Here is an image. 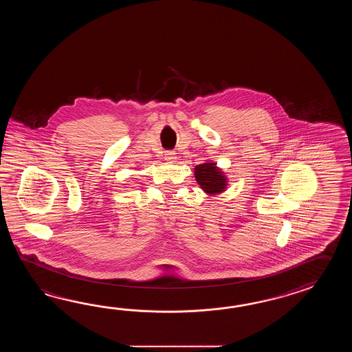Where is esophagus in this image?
Wrapping results in <instances>:
<instances>
[{
    "label": "esophagus",
    "instance_id": "1",
    "mask_svg": "<svg viewBox=\"0 0 352 352\" xmlns=\"http://www.w3.org/2000/svg\"><path fill=\"white\" fill-rule=\"evenodd\" d=\"M176 153L173 151H166L165 160L168 162H175L176 161Z\"/></svg>",
    "mask_w": 352,
    "mask_h": 352
}]
</instances>
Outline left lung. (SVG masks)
<instances>
[{
	"label": "left lung",
	"mask_w": 352,
	"mask_h": 352,
	"mask_svg": "<svg viewBox=\"0 0 352 352\" xmlns=\"http://www.w3.org/2000/svg\"><path fill=\"white\" fill-rule=\"evenodd\" d=\"M195 177L206 194L223 192L226 187V177L217 167V164H202L195 167Z\"/></svg>",
	"instance_id": "1"
}]
</instances>
